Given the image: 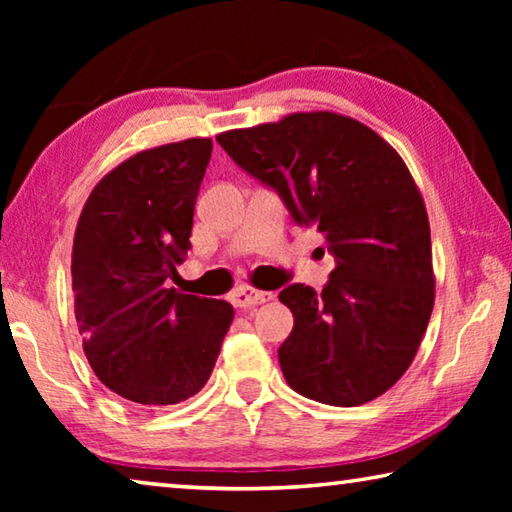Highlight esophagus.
<instances>
[{
    "label": "esophagus",
    "mask_w": 512,
    "mask_h": 512,
    "mask_svg": "<svg viewBox=\"0 0 512 512\" xmlns=\"http://www.w3.org/2000/svg\"><path fill=\"white\" fill-rule=\"evenodd\" d=\"M268 300H273L271 291H259L255 287H250V284H241V287H237L235 293H232V305L239 309H250Z\"/></svg>",
    "instance_id": "1"
}]
</instances>
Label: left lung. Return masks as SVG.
I'll list each match as a JSON object with an SVG mask.
<instances>
[{"instance_id":"8db88e82","label":"left lung","mask_w":512,"mask_h":512,"mask_svg":"<svg viewBox=\"0 0 512 512\" xmlns=\"http://www.w3.org/2000/svg\"><path fill=\"white\" fill-rule=\"evenodd\" d=\"M216 142L334 255L323 293L305 284L280 293L293 314L277 350L287 384L332 406L386 393L413 363L436 298L427 207L400 153L329 110L291 112Z\"/></svg>"}]
</instances>
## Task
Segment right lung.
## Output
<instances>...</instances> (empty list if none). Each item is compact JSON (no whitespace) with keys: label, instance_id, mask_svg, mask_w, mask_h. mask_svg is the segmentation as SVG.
<instances>
[{"label":"right lung","instance_id":"1","mask_svg":"<svg viewBox=\"0 0 512 512\" xmlns=\"http://www.w3.org/2000/svg\"><path fill=\"white\" fill-rule=\"evenodd\" d=\"M210 137L155 146L103 176L72 246L74 314L103 386L144 406L196 395L235 318L225 300L167 287L183 262Z\"/></svg>","mask_w":512,"mask_h":512}]
</instances>
